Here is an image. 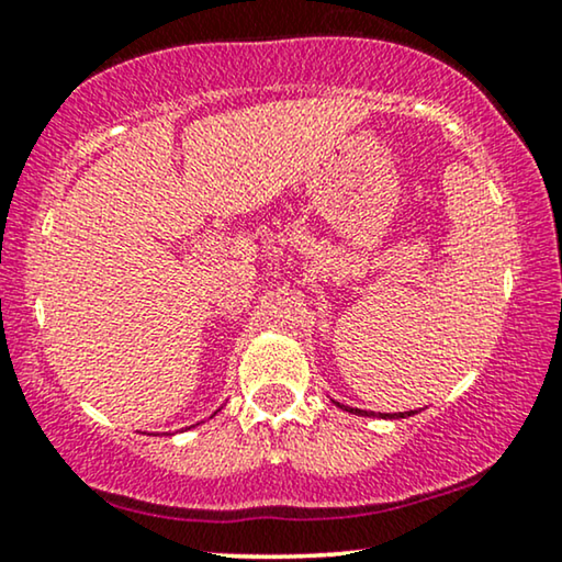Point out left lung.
Instances as JSON below:
<instances>
[{"label": "left lung", "instance_id": "left-lung-1", "mask_svg": "<svg viewBox=\"0 0 562 562\" xmlns=\"http://www.w3.org/2000/svg\"><path fill=\"white\" fill-rule=\"evenodd\" d=\"M337 406H340V409H345V412H350V414H360V417H381V419H404V417H412L414 412H398V414H373V412H363V409H352V406H345V404H340V402H335Z\"/></svg>", "mask_w": 562, "mask_h": 562}]
</instances>
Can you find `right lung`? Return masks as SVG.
<instances>
[{
    "label": "right lung",
    "instance_id": "obj_1",
    "mask_svg": "<svg viewBox=\"0 0 562 562\" xmlns=\"http://www.w3.org/2000/svg\"><path fill=\"white\" fill-rule=\"evenodd\" d=\"M214 414H217V412H214Z\"/></svg>",
    "mask_w": 562,
    "mask_h": 562
}]
</instances>
